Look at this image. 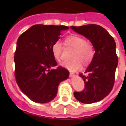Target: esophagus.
<instances>
[{
	"label": "esophagus",
	"instance_id": "esophagus-1",
	"mask_svg": "<svg viewBox=\"0 0 126 126\" xmlns=\"http://www.w3.org/2000/svg\"><path fill=\"white\" fill-rule=\"evenodd\" d=\"M69 75H70V77H73L74 75H75V73H73V72H70L69 73Z\"/></svg>",
	"mask_w": 126,
	"mask_h": 126
}]
</instances>
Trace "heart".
<instances>
[{"instance_id":"obj_1","label":"heart","mask_w":126,"mask_h":126,"mask_svg":"<svg viewBox=\"0 0 126 126\" xmlns=\"http://www.w3.org/2000/svg\"><path fill=\"white\" fill-rule=\"evenodd\" d=\"M65 47L74 48L71 54V61L62 63L61 65L70 71H79L82 68V63L85 66L90 65L94 59L95 49L93 44L87 42L84 37L77 34L69 35L64 40ZM63 47L59 41L54 42L51 46V53L53 57L57 61H60L62 58Z\"/></svg>"}]
</instances>
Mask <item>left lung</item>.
<instances>
[{
  "instance_id": "8db88e82",
  "label": "left lung",
  "mask_w": 126,
  "mask_h": 126,
  "mask_svg": "<svg viewBox=\"0 0 126 126\" xmlns=\"http://www.w3.org/2000/svg\"><path fill=\"white\" fill-rule=\"evenodd\" d=\"M71 27L89 39L95 50L94 59L85 72L88 75H79L84 80L85 88L82 92H74V96L83 103L99 101L110 94L114 84L118 63L115 41L103 27L98 25Z\"/></svg>"
}]
</instances>
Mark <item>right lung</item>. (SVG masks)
Instances as JSON below:
<instances>
[{"label": "right lung", "instance_id": "add662e5", "mask_svg": "<svg viewBox=\"0 0 126 126\" xmlns=\"http://www.w3.org/2000/svg\"><path fill=\"white\" fill-rule=\"evenodd\" d=\"M65 25H34L17 39L14 75L19 88L35 103H46L55 97L59 83L69 77L67 69L59 66L51 53Z\"/></svg>", "mask_w": 126, "mask_h": 126}]
</instances>
